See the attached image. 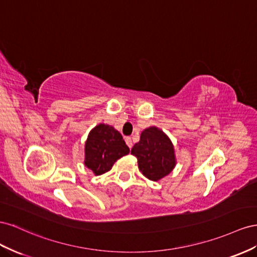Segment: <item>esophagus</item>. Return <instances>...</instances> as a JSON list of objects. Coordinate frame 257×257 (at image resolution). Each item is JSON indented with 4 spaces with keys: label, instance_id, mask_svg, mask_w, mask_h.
I'll return each instance as SVG.
<instances>
[{
    "label": "esophagus",
    "instance_id": "34e87169",
    "mask_svg": "<svg viewBox=\"0 0 257 257\" xmlns=\"http://www.w3.org/2000/svg\"><path fill=\"white\" fill-rule=\"evenodd\" d=\"M124 141H126L127 145L129 146V149L133 148V140H131V138H130V137H127L126 139H124Z\"/></svg>",
    "mask_w": 257,
    "mask_h": 257
}]
</instances>
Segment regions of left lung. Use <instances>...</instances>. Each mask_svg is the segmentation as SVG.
<instances>
[{"label": "left lung", "mask_w": 257, "mask_h": 257, "mask_svg": "<svg viewBox=\"0 0 257 257\" xmlns=\"http://www.w3.org/2000/svg\"><path fill=\"white\" fill-rule=\"evenodd\" d=\"M131 154L138 159L139 170L154 182L165 178L177 165L170 138L156 126L142 131L140 141L134 145Z\"/></svg>", "instance_id": "8db88e82"}]
</instances>
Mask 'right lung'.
<instances>
[{"label": "right lung", "mask_w": 257, "mask_h": 257, "mask_svg": "<svg viewBox=\"0 0 257 257\" xmlns=\"http://www.w3.org/2000/svg\"><path fill=\"white\" fill-rule=\"evenodd\" d=\"M129 152L118 131L111 124L101 122L87 137L84 164L94 175H101L111 170L115 161Z\"/></svg>", "instance_id": "right-lung-1"}]
</instances>
